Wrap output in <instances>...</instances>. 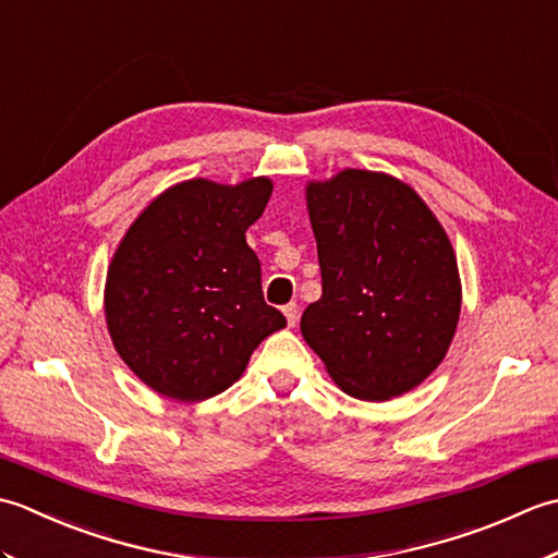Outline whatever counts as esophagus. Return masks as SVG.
Listing matches in <instances>:
<instances>
[{
	"mask_svg": "<svg viewBox=\"0 0 558 558\" xmlns=\"http://www.w3.org/2000/svg\"><path fill=\"white\" fill-rule=\"evenodd\" d=\"M282 314H286V318H288V326H298V318H300V306L298 304H294V302L286 304V306H282Z\"/></svg>",
	"mask_w": 558,
	"mask_h": 558,
	"instance_id": "esophagus-1",
	"label": "esophagus"
}]
</instances>
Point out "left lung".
<instances>
[{
    "mask_svg": "<svg viewBox=\"0 0 558 558\" xmlns=\"http://www.w3.org/2000/svg\"><path fill=\"white\" fill-rule=\"evenodd\" d=\"M322 300L302 336L348 396L384 402L444 362L460 318L453 244L422 196L386 172L306 184Z\"/></svg>",
    "mask_w": 558,
    "mask_h": 558,
    "instance_id": "obj_1",
    "label": "left lung"
}]
</instances>
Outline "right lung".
<instances>
[{"label":"right lung","instance_id":"add662e5","mask_svg":"<svg viewBox=\"0 0 558 558\" xmlns=\"http://www.w3.org/2000/svg\"><path fill=\"white\" fill-rule=\"evenodd\" d=\"M272 182L196 177L165 189L129 225L108 266L105 322L114 350L156 393L198 402L246 369L258 342L288 322L264 302L244 232Z\"/></svg>","mask_w":558,"mask_h":558}]
</instances>
